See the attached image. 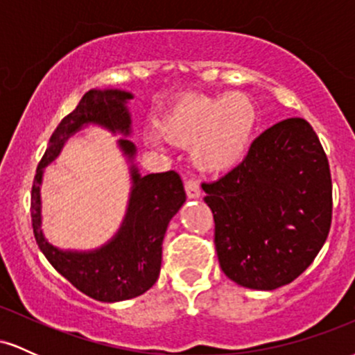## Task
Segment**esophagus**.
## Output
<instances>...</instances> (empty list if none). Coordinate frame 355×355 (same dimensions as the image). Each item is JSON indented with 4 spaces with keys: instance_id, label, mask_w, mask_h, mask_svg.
<instances>
[{
    "instance_id": "1",
    "label": "esophagus",
    "mask_w": 355,
    "mask_h": 355,
    "mask_svg": "<svg viewBox=\"0 0 355 355\" xmlns=\"http://www.w3.org/2000/svg\"><path fill=\"white\" fill-rule=\"evenodd\" d=\"M185 191H187V197L195 200V198H200L202 195V189L195 180H187L185 182Z\"/></svg>"
}]
</instances>
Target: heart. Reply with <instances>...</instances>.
<instances>
[{"label":"heart","mask_w":355,"mask_h":355,"mask_svg":"<svg viewBox=\"0 0 355 355\" xmlns=\"http://www.w3.org/2000/svg\"><path fill=\"white\" fill-rule=\"evenodd\" d=\"M255 103L242 93L218 96H187L162 113L158 130L166 140L190 145L193 164L210 173L237 168L254 141ZM150 145L160 144L158 133L145 135Z\"/></svg>","instance_id":"obj_1"}]
</instances>
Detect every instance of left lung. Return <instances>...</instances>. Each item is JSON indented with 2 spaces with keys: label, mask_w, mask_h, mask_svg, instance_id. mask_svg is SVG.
Returning a JSON list of instances; mask_svg holds the SVG:
<instances>
[{
  "label": "left lung",
  "mask_w": 355,
  "mask_h": 355,
  "mask_svg": "<svg viewBox=\"0 0 355 355\" xmlns=\"http://www.w3.org/2000/svg\"><path fill=\"white\" fill-rule=\"evenodd\" d=\"M202 189L214 214L220 267L242 287L275 291L291 284L331 230V170L304 118L270 126L237 168Z\"/></svg>",
  "instance_id": "left-lung-1"
}]
</instances>
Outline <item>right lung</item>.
Instances as JSON below:
<instances>
[{"label":"right lung","instance_id":"1","mask_svg":"<svg viewBox=\"0 0 355 355\" xmlns=\"http://www.w3.org/2000/svg\"><path fill=\"white\" fill-rule=\"evenodd\" d=\"M133 93L125 89H89L56 126L31 190V222L36 243L56 270L80 292L100 302H120L145 294L157 282L162 267V243L166 227L185 203L180 175L173 170L141 177L135 165L137 146L128 138L116 141L130 164L128 205L120 229L93 250H63L51 245L42 230V183L44 168L61 153L68 138L87 126H101L113 135H132L126 107Z\"/></svg>","mask_w":355,"mask_h":355}]
</instances>
